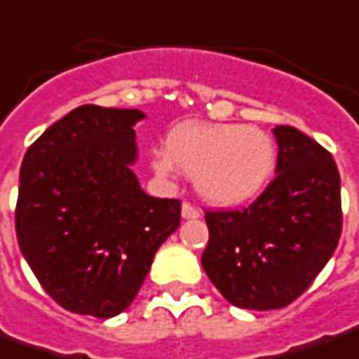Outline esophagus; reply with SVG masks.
<instances>
[{
    "mask_svg": "<svg viewBox=\"0 0 359 359\" xmlns=\"http://www.w3.org/2000/svg\"><path fill=\"white\" fill-rule=\"evenodd\" d=\"M201 215H203V212H201V208L192 206L191 203L182 204V217L184 218H198Z\"/></svg>",
    "mask_w": 359,
    "mask_h": 359,
    "instance_id": "obj_1",
    "label": "esophagus"
}]
</instances>
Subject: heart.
<instances>
[{"label": "heart", "instance_id": "1", "mask_svg": "<svg viewBox=\"0 0 359 359\" xmlns=\"http://www.w3.org/2000/svg\"><path fill=\"white\" fill-rule=\"evenodd\" d=\"M165 155L153 158L158 175L177 167L194 175V187L208 203L241 204L264 189L274 170V144L264 130L244 125L184 123L170 130Z\"/></svg>", "mask_w": 359, "mask_h": 359}]
</instances>
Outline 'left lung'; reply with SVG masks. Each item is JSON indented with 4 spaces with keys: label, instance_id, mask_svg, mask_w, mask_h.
I'll use <instances>...</instances> for the list:
<instances>
[{
    "label": "left lung",
    "instance_id": "8db88e82",
    "mask_svg": "<svg viewBox=\"0 0 359 359\" xmlns=\"http://www.w3.org/2000/svg\"><path fill=\"white\" fill-rule=\"evenodd\" d=\"M276 177L241 210H206L203 268L230 304L278 310L310 288L341 234L340 172L326 149L278 125Z\"/></svg>",
    "mask_w": 359,
    "mask_h": 359
}]
</instances>
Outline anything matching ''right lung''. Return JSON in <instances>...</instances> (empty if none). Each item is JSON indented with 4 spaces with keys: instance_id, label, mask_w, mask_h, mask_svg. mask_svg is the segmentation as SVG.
Returning <instances> with one entry per match:
<instances>
[{
    "instance_id": "obj_1",
    "label": "right lung",
    "mask_w": 359,
    "mask_h": 359,
    "mask_svg": "<svg viewBox=\"0 0 359 359\" xmlns=\"http://www.w3.org/2000/svg\"><path fill=\"white\" fill-rule=\"evenodd\" d=\"M137 109L81 105L33 142L19 170L15 232L43 290L69 312L111 318L129 306L180 201L141 191Z\"/></svg>"
}]
</instances>
